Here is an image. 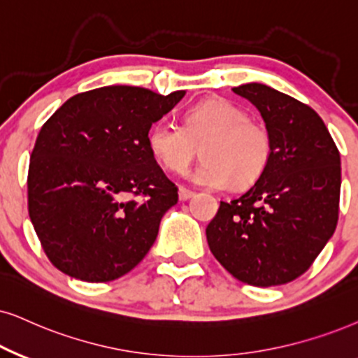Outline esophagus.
<instances>
[{"mask_svg":"<svg viewBox=\"0 0 358 358\" xmlns=\"http://www.w3.org/2000/svg\"><path fill=\"white\" fill-rule=\"evenodd\" d=\"M193 194H194V192H192V189H188V188H185V187H180L178 188V198L182 201L189 200V198H192Z\"/></svg>","mask_w":358,"mask_h":358,"instance_id":"34e87169","label":"esophagus"}]
</instances>
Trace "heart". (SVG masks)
I'll return each mask as SVG.
<instances>
[{"instance_id": "1", "label": "heart", "mask_w": 358, "mask_h": 358, "mask_svg": "<svg viewBox=\"0 0 358 358\" xmlns=\"http://www.w3.org/2000/svg\"><path fill=\"white\" fill-rule=\"evenodd\" d=\"M152 155L170 171L187 170L201 147L203 160L189 173L201 187L221 189L250 187L269 164L273 140L261 122L251 120L243 107L215 97L188 108L183 125L158 120L148 132Z\"/></svg>"}]
</instances>
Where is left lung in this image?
<instances>
[{"instance_id": "left-lung-1", "label": "left lung", "mask_w": 358, "mask_h": 358, "mask_svg": "<svg viewBox=\"0 0 358 358\" xmlns=\"http://www.w3.org/2000/svg\"><path fill=\"white\" fill-rule=\"evenodd\" d=\"M264 119L269 164L246 193L221 201L208 246L241 282L280 286L304 274L336 231L341 153L314 108L269 85L233 87Z\"/></svg>"}]
</instances>
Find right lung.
Here are the masks:
<instances>
[{
	"mask_svg": "<svg viewBox=\"0 0 358 358\" xmlns=\"http://www.w3.org/2000/svg\"><path fill=\"white\" fill-rule=\"evenodd\" d=\"M183 96L108 85L71 97L41 127L29 162L28 210L59 271L108 282L150 251L178 188L152 155L148 132Z\"/></svg>",
	"mask_w": 358,
	"mask_h": 358,
	"instance_id": "add662e5",
	"label": "right lung"
}]
</instances>
